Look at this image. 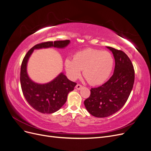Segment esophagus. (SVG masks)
I'll use <instances>...</instances> for the list:
<instances>
[{
	"label": "esophagus",
	"mask_w": 151,
	"mask_h": 151,
	"mask_svg": "<svg viewBox=\"0 0 151 151\" xmlns=\"http://www.w3.org/2000/svg\"><path fill=\"white\" fill-rule=\"evenodd\" d=\"M82 87H83V86L82 85H81V84H79V83H77V85H76V88L77 90H81V88H82Z\"/></svg>",
	"instance_id": "34e87169"
}]
</instances>
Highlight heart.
Wrapping results in <instances>:
<instances>
[{"instance_id":"1","label":"heart","mask_w":151,"mask_h":151,"mask_svg":"<svg viewBox=\"0 0 151 151\" xmlns=\"http://www.w3.org/2000/svg\"><path fill=\"white\" fill-rule=\"evenodd\" d=\"M114 67V59L106 51L87 48L75 54L73 59L67 58L65 68L72 80L78 79L83 70V77L92 86L104 83L111 75Z\"/></svg>"}]
</instances>
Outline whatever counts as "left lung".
Returning <instances> with one entry per match:
<instances>
[{"label": "left lung", "mask_w": 151, "mask_h": 151, "mask_svg": "<svg viewBox=\"0 0 151 151\" xmlns=\"http://www.w3.org/2000/svg\"><path fill=\"white\" fill-rule=\"evenodd\" d=\"M115 60L114 73L103 85L92 88L84 101L87 110L97 118L112 115L124 106L134 82V69L130 59L123 51L107 46Z\"/></svg>", "instance_id": "8db88e82"}]
</instances>
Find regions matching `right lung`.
<instances>
[{"label": "right lung", "instance_id": "1", "mask_svg": "<svg viewBox=\"0 0 151 151\" xmlns=\"http://www.w3.org/2000/svg\"><path fill=\"white\" fill-rule=\"evenodd\" d=\"M70 43L68 40L47 41L36 45L24 57L20 69V83L23 94L29 105L35 110L50 114L59 110L67 100L68 93L74 90L77 83L69 80L63 73L60 74L52 81L38 84L29 79L27 72L28 60L33 50L40 48L55 47L63 48Z\"/></svg>", "mask_w": 151, "mask_h": 151}]
</instances>
